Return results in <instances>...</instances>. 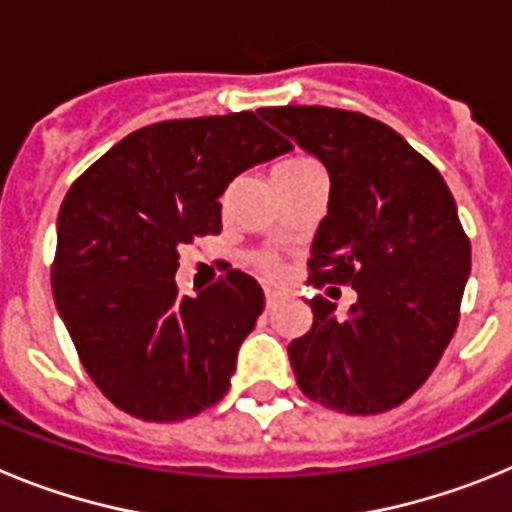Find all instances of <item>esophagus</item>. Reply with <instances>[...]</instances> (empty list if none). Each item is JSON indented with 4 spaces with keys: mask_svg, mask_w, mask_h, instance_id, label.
Masks as SVG:
<instances>
[{
    "mask_svg": "<svg viewBox=\"0 0 512 512\" xmlns=\"http://www.w3.org/2000/svg\"><path fill=\"white\" fill-rule=\"evenodd\" d=\"M264 297H266V307H274L279 300H282L284 295H282V292H279V289L266 287V289H264Z\"/></svg>",
    "mask_w": 512,
    "mask_h": 512,
    "instance_id": "1",
    "label": "esophagus"
}]
</instances>
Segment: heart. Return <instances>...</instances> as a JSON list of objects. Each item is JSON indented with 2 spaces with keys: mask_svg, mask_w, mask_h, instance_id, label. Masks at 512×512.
I'll list each match as a JSON object with an SVG mask.
<instances>
[{
  "mask_svg": "<svg viewBox=\"0 0 512 512\" xmlns=\"http://www.w3.org/2000/svg\"><path fill=\"white\" fill-rule=\"evenodd\" d=\"M320 166L315 164V161H310V158L305 156H295V158H287V161H282V164L274 169V176H297V174H307V171H318ZM261 269L266 271V274H277L279 271V264L271 256H264L261 259Z\"/></svg>",
  "mask_w": 512,
  "mask_h": 512,
  "instance_id": "obj_1",
  "label": "heart"
}]
</instances>
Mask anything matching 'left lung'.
<instances>
[{
    "label": "left lung",
    "mask_w": 512,
    "mask_h": 512,
    "mask_svg": "<svg viewBox=\"0 0 512 512\" xmlns=\"http://www.w3.org/2000/svg\"><path fill=\"white\" fill-rule=\"evenodd\" d=\"M259 115L328 169V215L307 264L318 287L356 292L346 318L325 297L310 300L312 328L289 343L297 384L338 413L397 408L431 377L459 323L472 248L454 197L408 140L372 117L333 107Z\"/></svg>",
    "instance_id": "1"
}]
</instances>
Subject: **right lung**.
Returning <instances> with one entry per match:
<instances>
[{
  "instance_id": "right-lung-1",
  "label": "right lung",
  "mask_w": 512,
  "mask_h": 512,
  "mask_svg": "<svg viewBox=\"0 0 512 512\" xmlns=\"http://www.w3.org/2000/svg\"><path fill=\"white\" fill-rule=\"evenodd\" d=\"M289 151L253 112L156 122L69 189L53 297L81 364L120 410L174 423L223 400L264 289L228 269L197 297L179 295V248L220 233L235 176Z\"/></svg>"
}]
</instances>
